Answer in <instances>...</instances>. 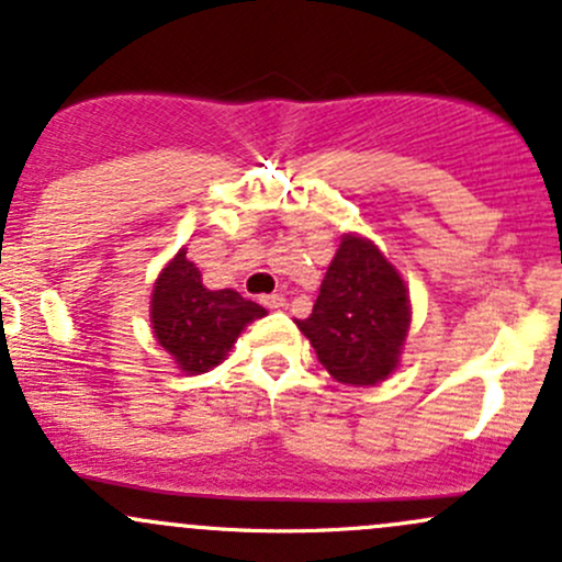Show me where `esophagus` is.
Wrapping results in <instances>:
<instances>
[{"label":"esophagus","instance_id":"esophagus-1","mask_svg":"<svg viewBox=\"0 0 562 562\" xmlns=\"http://www.w3.org/2000/svg\"><path fill=\"white\" fill-rule=\"evenodd\" d=\"M261 304L269 306V310H282V306H285V299H282L280 293H271V296L261 299Z\"/></svg>","mask_w":562,"mask_h":562}]
</instances>
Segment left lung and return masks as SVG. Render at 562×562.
Segmentation results:
<instances>
[{
	"mask_svg": "<svg viewBox=\"0 0 562 562\" xmlns=\"http://www.w3.org/2000/svg\"><path fill=\"white\" fill-rule=\"evenodd\" d=\"M409 317V291L398 271L369 239L345 234L312 315L299 328L336 382L363 387L398 366Z\"/></svg>",
	"mask_w": 562,
	"mask_h": 562,
	"instance_id": "8db88e82",
	"label": "left lung"
}]
</instances>
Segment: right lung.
<instances>
[{"instance_id": "obj_1", "label": "right lung", "mask_w": 562, "mask_h": 562, "mask_svg": "<svg viewBox=\"0 0 562 562\" xmlns=\"http://www.w3.org/2000/svg\"><path fill=\"white\" fill-rule=\"evenodd\" d=\"M266 310L239 293L210 291L199 269L180 250L158 274L150 301V323L158 345L188 374H202L221 363L247 323L263 317Z\"/></svg>"}]
</instances>
